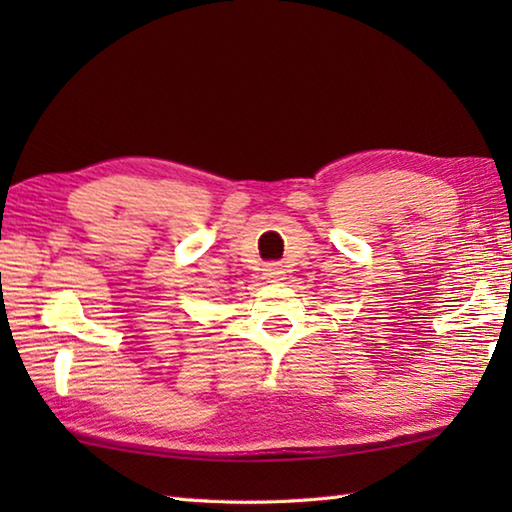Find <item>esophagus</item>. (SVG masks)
I'll return each instance as SVG.
<instances>
[{"mask_svg": "<svg viewBox=\"0 0 512 512\" xmlns=\"http://www.w3.org/2000/svg\"><path fill=\"white\" fill-rule=\"evenodd\" d=\"M264 277L270 279V281H279L281 277H284V268H281L279 264H266L264 266Z\"/></svg>", "mask_w": 512, "mask_h": 512, "instance_id": "esophagus-1", "label": "esophagus"}]
</instances>
